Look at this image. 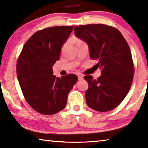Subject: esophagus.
I'll return each mask as SVG.
<instances>
[{
  "mask_svg": "<svg viewBox=\"0 0 148 148\" xmlns=\"http://www.w3.org/2000/svg\"><path fill=\"white\" fill-rule=\"evenodd\" d=\"M78 80H82L84 79V76H82V75L81 74H78Z\"/></svg>",
  "mask_w": 148,
  "mask_h": 148,
  "instance_id": "1",
  "label": "esophagus"
}]
</instances>
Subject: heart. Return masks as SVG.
Wrapping results in <instances>:
<instances>
[{"label":"heart","mask_w":148,"mask_h":148,"mask_svg":"<svg viewBox=\"0 0 148 148\" xmlns=\"http://www.w3.org/2000/svg\"><path fill=\"white\" fill-rule=\"evenodd\" d=\"M78 41H80V40H78ZM78 41H77V42H78Z\"/></svg>","instance_id":"obj_1"}]
</instances>
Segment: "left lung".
I'll return each mask as SVG.
<instances>
[{
  "label": "left lung",
  "mask_w": 148,
  "mask_h": 148,
  "mask_svg": "<svg viewBox=\"0 0 148 148\" xmlns=\"http://www.w3.org/2000/svg\"><path fill=\"white\" fill-rule=\"evenodd\" d=\"M74 34L87 43L90 58L98 60L102 69L97 80L84 76L87 105L98 112L114 109L126 96L133 80V60L126 40L118 29L102 24L76 26Z\"/></svg>",
  "instance_id": "8db88e82"
}]
</instances>
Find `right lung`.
I'll return each instance as SVG.
<instances>
[{"mask_svg": "<svg viewBox=\"0 0 148 148\" xmlns=\"http://www.w3.org/2000/svg\"><path fill=\"white\" fill-rule=\"evenodd\" d=\"M74 26H54L35 32L23 46L16 64L20 86L35 111L52 115L66 106L68 93L78 80L75 74L56 77L52 66Z\"/></svg>", "mask_w": 148, "mask_h": 148, "instance_id": "1", "label": "right lung"}]
</instances>
